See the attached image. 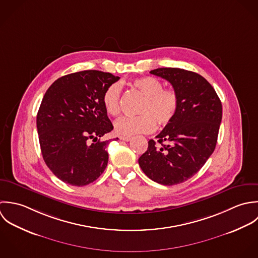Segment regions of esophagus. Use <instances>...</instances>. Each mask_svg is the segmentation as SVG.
Wrapping results in <instances>:
<instances>
[{
  "label": "esophagus",
  "instance_id": "34e87169",
  "mask_svg": "<svg viewBox=\"0 0 258 258\" xmlns=\"http://www.w3.org/2000/svg\"><path fill=\"white\" fill-rule=\"evenodd\" d=\"M119 140H120V141H123V142H130V141H131V138H127V137H120Z\"/></svg>",
  "mask_w": 258,
  "mask_h": 258
}]
</instances>
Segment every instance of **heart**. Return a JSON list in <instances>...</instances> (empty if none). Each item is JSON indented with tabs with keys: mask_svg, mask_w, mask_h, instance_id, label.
<instances>
[{
	"mask_svg": "<svg viewBox=\"0 0 258 258\" xmlns=\"http://www.w3.org/2000/svg\"><path fill=\"white\" fill-rule=\"evenodd\" d=\"M134 87L145 97L138 112L134 117H122L115 121L114 131L120 137H132L139 134H150L158 126L167 125L175 116L179 100L177 93L172 89H163L161 82L153 77L137 79ZM121 85L110 84L105 88L102 97L103 107L110 115L120 112Z\"/></svg>",
	"mask_w": 258,
	"mask_h": 258,
	"instance_id": "1",
	"label": "heart"
}]
</instances>
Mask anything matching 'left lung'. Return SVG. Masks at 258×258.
Segmentation results:
<instances>
[{
	"label": "left lung",
	"mask_w": 258,
	"mask_h": 258,
	"mask_svg": "<svg viewBox=\"0 0 258 258\" xmlns=\"http://www.w3.org/2000/svg\"><path fill=\"white\" fill-rule=\"evenodd\" d=\"M169 82L178 95L173 119L149 142L139 158L143 171L163 185L181 183L194 176L212 155L222 117L221 102L201 75L177 68L150 72Z\"/></svg>",
	"instance_id": "1"
}]
</instances>
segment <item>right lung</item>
Wrapping results in <instances>:
<instances>
[{
    "instance_id": "add662e5",
    "label": "right lung",
    "mask_w": 258,
    "mask_h": 258,
    "mask_svg": "<svg viewBox=\"0 0 258 258\" xmlns=\"http://www.w3.org/2000/svg\"><path fill=\"white\" fill-rule=\"evenodd\" d=\"M118 80L110 73L83 71L57 79L46 92L37 114L39 141L46 164L61 181L84 186L105 169L109 141L100 138L113 126L102 97Z\"/></svg>"
}]
</instances>
